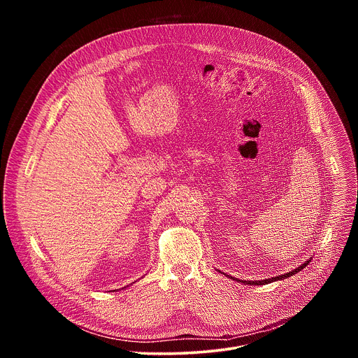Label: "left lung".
<instances>
[{
	"label": "left lung",
	"instance_id": "obj_1",
	"mask_svg": "<svg viewBox=\"0 0 358 358\" xmlns=\"http://www.w3.org/2000/svg\"><path fill=\"white\" fill-rule=\"evenodd\" d=\"M309 262H310V259L309 261H306L303 265H300L299 268H296L294 271H292V272H289V273H285V275H280V276H275V278H272V279H265V280H255V282H252V280H239V279H235V280H238V282H242V283H245V285H268V283H272V282H275V280H280V279H286V278H289V276H292V275H294V273H297L299 271H301L304 266H308L309 265ZM234 279V278H232Z\"/></svg>",
	"mask_w": 358,
	"mask_h": 358
}]
</instances>
